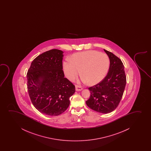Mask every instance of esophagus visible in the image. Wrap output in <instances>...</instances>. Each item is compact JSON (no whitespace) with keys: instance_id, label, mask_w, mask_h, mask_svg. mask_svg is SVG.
<instances>
[{"instance_id":"34e87169","label":"esophagus","mask_w":151,"mask_h":151,"mask_svg":"<svg viewBox=\"0 0 151 151\" xmlns=\"http://www.w3.org/2000/svg\"><path fill=\"white\" fill-rule=\"evenodd\" d=\"M75 89H76V91H81V90H83V88L81 87V86H79L77 85L75 86Z\"/></svg>"}]
</instances>
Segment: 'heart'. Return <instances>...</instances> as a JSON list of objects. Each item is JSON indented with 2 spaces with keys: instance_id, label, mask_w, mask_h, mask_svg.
<instances>
[{
  "instance_id": "obj_1",
  "label": "heart",
  "mask_w": 151,
  "mask_h": 151,
  "mask_svg": "<svg viewBox=\"0 0 151 151\" xmlns=\"http://www.w3.org/2000/svg\"><path fill=\"white\" fill-rule=\"evenodd\" d=\"M70 62H64L63 69L65 76L73 81L81 73L82 81L94 86L103 81L109 68V59L106 54L96 50H87L74 54Z\"/></svg>"
}]
</instances>
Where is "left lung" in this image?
Wrapping results in <instances>:
<instances>
[{
    "label": "left lung",
    "mask_w": 151,
    "mask_h": 151,
    "mask_svg": "<svg viewBox=\"0 0 151 151\" xmlns=\"http://www.w3.org/2000/svg\"><path fill=\"white\" fill-rule=\"evenodd\" d=\"M104 50L109 58V71L101 82L89 88L91 95L86 104L95 111L108 114L114 111L121 101L126 77L122 61L111 52Z\"/></svg>",
    "instance_id": "obj_1"
}]
</instances>
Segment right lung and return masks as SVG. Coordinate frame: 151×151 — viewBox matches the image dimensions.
Segmentation results:
<instances>
[{"mask_svg": "<svg viewBox=\"0 0 151 151\" xmlns=\"http://www.w3.org/2000/svg\"><path fill=\"white\" fill-rule=\"evenodd\" d=\"M63 52L53 49L34 59L27 74V89L31 102L42 114L59 116L70 104L75 87L64 78Z\"/></svg>", "mask_w": 151, "mask_h": 151, "instance_id": "add662e5", "label": "right lung"}]
</instances>
